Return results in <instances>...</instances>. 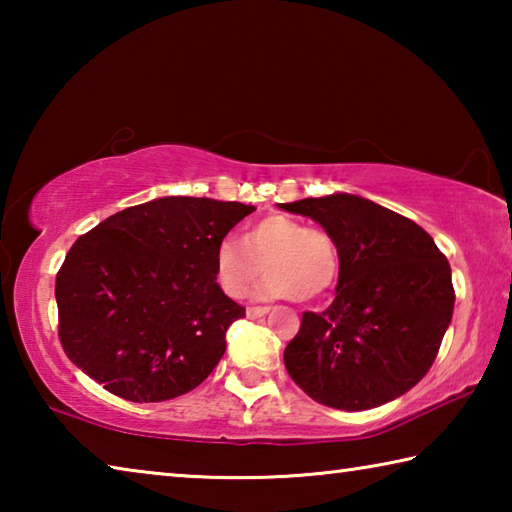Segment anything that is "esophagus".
<instances>
[{
	"label": "esophagus",
	"instance_id": "esophagus-1",
	"mask_svg": "<svg viewBox=\"0 0 512 512\" xmlns=\"http://www.w3.org/2000/svg\"><path fill=\"white\" fill-rule=\"evenodd\" d=\"M266 314H268V307H246L248 318H259V316H266Z\"/></svg>",
	"mask_w": 512,
	"mask_h": 512
}]
</instances>
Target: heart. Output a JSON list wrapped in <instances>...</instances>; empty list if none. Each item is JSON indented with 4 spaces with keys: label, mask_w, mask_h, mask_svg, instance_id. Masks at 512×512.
Segmentation results:
<instances>
[{
    "label": "heart",
    "mask_w": 512,
    "mask_h": 512,
    "mask_svg": "<svg viewBox=\"0 0 512 512\" xmlns=\"http://www.w3.org/2000/svg\"><path fill=\"white\" fill-rule=\"evenodd\" d=\"M264 298L311 302L334 287L341 268V250L323 228L284 214H271L250 225L244 244L225 237L214 253V275L225 296L244 300L264 273Z\"/></svg>",
    "instance_id": "1"
}]
</instances>
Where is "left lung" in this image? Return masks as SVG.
<instances>
[{
	"mask_svg": "<svg viewBox=\"0 0 512 512\" xmlns=\"http://www.w3.org/2000/svg\"><path fill=\"white\" fill-rule=\"evenodd\" d=\"M341 250L336 298L305 311L287 348L291 379L318 404L375 409L418 384L452 323V268L418 223L354 194L280 203Z\"/></svg>",
	"mask_w": 512,
	"mask_h": 512,
	"instance_id": "left-lung-1",
	"label": "left lung"
}]
</instances>
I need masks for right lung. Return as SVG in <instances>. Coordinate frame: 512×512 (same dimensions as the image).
Returning a JSON list of instances; mask_svg holds the SVG:
<instances>
[{
  "label": "right lung",
  "instance_id": "right-lung-1",
  "mask_svg": "<svg viewBox=\"0 0 512 512\" xmlns=\"http://www.w3.org/2000/svg\"><path fill=\"white\" fill-rule=\"evenodd\" d=\"M253 205L164 196L85 232L56 275L58 336L74 366L128 402L207 379L246 309L216 284L214 253Z\"/></svg>",
  "mask_w": 512,
  "mask_h": 512
}]
</instances>
